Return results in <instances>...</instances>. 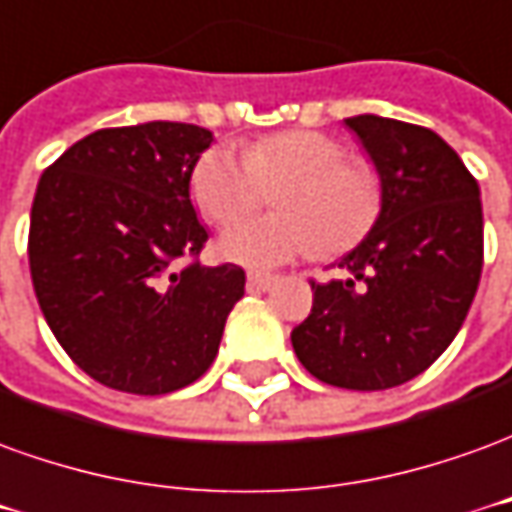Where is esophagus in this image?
<instances>
[{
  "label": "esophagus",
  "instance_id": "obj_1",
  "mask_svg": "<svg viewBox=\"0 0 512 512\" xmlns=\"http://www.w3.org/2000/svg\"><path fill=\"white\" fill-rule=\"evenodd\" d=\"M275 284V275L267 273H248V289L250 292H267Z\"/></svg>",
  "mask_w": 512,
  "mask_h": 512
}]
</instances>
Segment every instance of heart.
<instances>
[{"label": "heart", "instance_id": "b5f03b06", "mask_svg": "<svg viewBox=\"0 0 512 512\" xmlns=\"http://www.w3.org/2000/svg\"><path fill=\"white\" fill-rule=\"evenodd\" d=\"M286 181L275 195L278 215L239 220L220 237V256L250 270H273L322 245L342 253L358 245L380 215V176L364 159L325 132L289 129L259 137L245 154L215 146L192 168V198L217 226L248 215L267 187Z\"/></svg>", "mask_w": 512, "mask_h": 512}]
</instances>
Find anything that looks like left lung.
Wrapping results in <instances>:
<instances>
[{
    "label": "left lung",
    "mask_w": 512,
    "mask_h": 512,
    "mask_svg": "<svg viewBox=\"0 0 512 512\" xmlns=\"http://www.w3.org/2000/svg\"><path fill=\"white\" fill-rule=\"evenodd\" d=\"M380 176V215L339 259L344 281L311 284L292 331L300 364L339 389H394L422 375L458 336L482 273L480 187L436 132L347 118Z\"/></svg>",
    "instance_id": "1"
}]
</instances>
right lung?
<instances>
[{"instance_id":"1","label":"right lung","mask_w":512,"mask_h":512,"mask_svg":"<svg viewBox=\"0 0 512 512\" xmlns=\"http://www.w3.org/2000/svg\"><path fill=\"white\" fill-rule=\"evenodd\" d=\"M212 140L192 123L99 129L38 181L35 295L71 361L110 389L154 397L195 383L245 295L237 264L179 270L209 239L190 179Z\"/></svg>"}]
</instances>
